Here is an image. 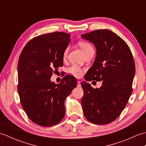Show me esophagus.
I'll return each mask as SVG.
<instances>
[{
	"label": "esophagus",
	"instance_id": "1",
	"mask_svg": "<svg viewBox=\"0 0 146 146\" xmlns=\"http://www.w3.org/2000/svg\"><path fill=\"white\" fill-rule=\"evenodd\" d=\"M80 86H81V84H80V82L78 81L77 82V86H78V87H80Z\"/></svg>",
	"mask_w": 146,
	"mask_h": 146
}]
</instances>
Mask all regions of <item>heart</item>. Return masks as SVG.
Listing matches in <instances>:
<instances>
[{"mask_svg": "<svg viewBox=\"0 0 146 146\" xmlns=\"http://www.w3.org/2000/svg\"><path fill=\"white\" fill-rule=\"evenodd\" d=\"M78 45L81 48L83 51L84 52L85 55L89 53L90 51H94V48H93L92 46L90 44V43H89L87 41H80L78 42ZM68 51H69V47H66L64 49L63 53V59L66 58L67 56H68ZM68 72L71 74V75H73L76 77H79L82 75V69L80 67H79L78 66H77V65L74 64V65H72V66H71L68 69Z\"/></svg>", "mask_w": 146, "mask_h": 146, "instance_id": "1", "label": "heart"}]
</instances>
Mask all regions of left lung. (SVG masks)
<instances>
[{
  "label": "left lung",
  "mask_w": 146,
  "mask_h": 146,
  "mask_svg": "<svg viewBox=\"0 0 146 146\" xmlns=\"http://www.w3.org/2000/svg\"><path fill=\"white\" fill-rule=\"evenodd\" d=\"M82 38L94 43L97 49L95 60L85 79L102 81L100 88L81 83L83 113L93 123L108 124L119 117L131 95L135 71L134 57L124 40L110 30H95Z\"/></svg>",
  "instance_id": "1"
}]
</instances>
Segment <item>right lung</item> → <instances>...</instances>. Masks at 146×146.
<instances>
[{"instance_id": "right-lung-1", "label": "right lung", "mask_w": 146, "mask_h": 146, "mask_svg": "<svg viewBox=\"0 0 146 146\" xmlns=\"http://www.w3.org/2000/svg\"><path fill=\"white\" fill-rule=\"evenodd\" d=\"M70 34L53 32L31 39L19 58L17 90L22 107L29 119L43 127L60 123L65 115L64 101L77 85L71 75L60 83L51 82L53 73L63 66V53Z\"/></svg>"}]
</instances>
